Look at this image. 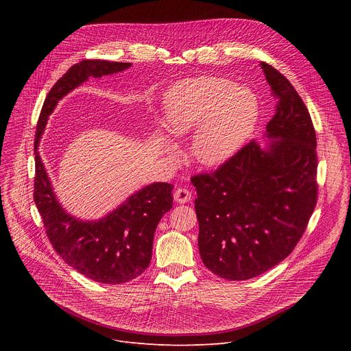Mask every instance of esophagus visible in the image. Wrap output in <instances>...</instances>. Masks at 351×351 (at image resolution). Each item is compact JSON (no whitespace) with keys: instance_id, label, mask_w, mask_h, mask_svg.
Wrapping results in <instances>:
<instances>
[{"instance_id":"34e87169","label":"esophagus","mask_w":351,"mask_h":351,"mask_svg":"<svg viewBox=\"0 0 351 351\" xmlns=\"http://www.w3.org/2000/svg\"><path fill=\"white\" fill-rule=\"evenodd\" d=\"M173 198H175V202H176V203H179V204H184V203L190 202V198H191V191H190L189 189L179 187V189L175 191V194H173Z\"/></svg>"}]
</instances>
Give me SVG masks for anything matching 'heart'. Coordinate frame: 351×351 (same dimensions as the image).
Masks as SVG:
<instances>
[{
	"label": "heart",
	"mask_w": 351,
	"mask_h": 351,
	"mask_svg": "<svg viewBox=\"0 0 351 351\" xmlns=\"http://www.w3.org/2000/svg\"><path fill=\"white\" fill-rule=\"evenodd\" d=\"M164 125L173 137L194 128L191 153L203 165L217 167L232 158L253 133L258 119L254 93L229 79L199 76L173 84L164 99ZM168 153L175 147L167 143Z\"/></svg>",
	"instance_id": "obj_1"
}]
</instances>
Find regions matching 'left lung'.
Returning <instances> with one entry per match:
<instances>
[{
    "instance_id": "left-lung-1",
    "label": "left lung",
    "mask_w": 351,
    "mask_h": 351,
    "mask_svg": "<svg viewBox=\"0 0 351 351\" xmlns=\"http://www.w3.org/2000/svg\"><path fill=\"white\" fill-rule=\"evenodd\" d=\"M278 98L263 145L252 140L213 173L191 178L204 265L228 280L256 278L302 239L318 195L317 137L302 97L261 62Z\"/></svg>"
}]
</instances>
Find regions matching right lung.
Wrapping results in <instances>:
<instances>
[{
  "instance_id": "obj_1",
  "label": "right lung",
  "mask_w": 351,
  "mask_h": 351,
  "mask_svg": "<svg viewBox=\"0 0 351 351\" xmlns=\"http://www.w3.org/2000/svg\"><path fill=\"white\" fill-rule=\"evenodd\" d=\"M130 62L84 60L75 64L49 90L37 122L34 138V203L56 252L86 278L121 285L141 275L152 261L154 233L162 215L172 208L173 186L156 182L132 194L123 204L97 221H82L58 203L38 154L48 117L60 99L90 76L101 77L128 69Z\"/></svg>"
}]
</instances>
